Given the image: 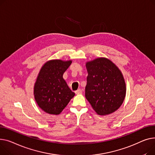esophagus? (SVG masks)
<instances>
[{"label":"esophagus","instance_id":"1","mask_svg":"<svg viewBox=\"0 0 155 155\" xmlns=\"http://www.w3.org/2000/svg\"><path fill=\"white\" fill-rule=\"evenodd\" d=\"M75 93H76V94H81V93H82V90H81V89H78L77 91H75Z\"/></svg>","mask_w":155,"mask_h":155}]
</instances>
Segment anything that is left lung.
Returning a JSON list of instances; mask_svg holds the SVG:
<instances>
[{
  "instance_id": "8db88e82",
  "label": "left lung",
  "mask_w": 155,
  "mask_h": 155,
  "mask_svg": "<svg viewBox=\"0 0 155 155\" xmlns=\"http://www.w3.org/2000/svg\"><path fill=\"white\" fill-rule=\"evenodd\" d=\"M87 71L85 96L95 112L110 114L120 107L126 93L121 71L111 60L98 58L86 63Z\"/></svg>"
}]
</instances>
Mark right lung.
I'll use <instances>...</instances> for the list:
<instances>
[{
  "instance_id": "right-lung-1",
  "label": "right lung",
  "mask_w": 155,
  "mask_h": 155,
  "mask_svg": "<svg viewBox=\"0 0 155 155\" xmlns=\"http://www.w3.org/2000/svg\"><path fill=\"white\" fill-rule=\"evenodd\" d=\"M72 61L52 59L41 68L34 86L36 103L42 111L50 114H59L75 96L63 78Z\"/></svg>"
}]
</instances>
